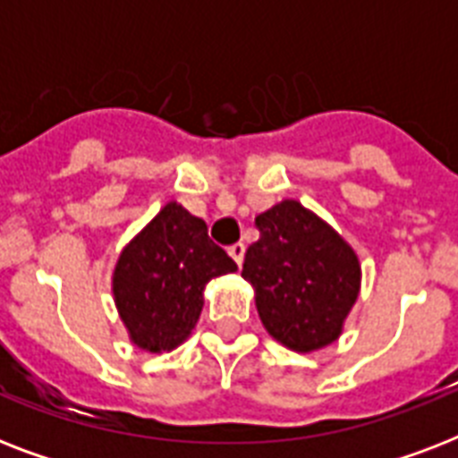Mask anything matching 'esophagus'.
<instances>
[{
  "mask_svg": "<svg viewBox=\"0 0 458 458\" xmlns=\"http://www.w3.org/2000/svg\"><path fill=\"white\" fill-rule=\"evenodd\" d=\"M228 254L233 259H235L237 266H242V261H244V244L242 242H235V244H233V247H228Z\"/></svg>",
  "mask_w": 458,
  "mask_h": 458,
  "instance_id": "1",
  "label": "esophagus"
}]
</instances>
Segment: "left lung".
Wrapping results in <instances>:
<instances>
[{"instance_id": "left-lung-1", "label": "left lung", "mask_w": 458, "mask_h": 458, "mask_svg": "<svg viewBox=\"0 0 458 458\" xmlns=\"http://www.w3.org/2000/svg\"><path fill=\"white\" fill-rule=\"evenodd\" d=\"M259 240L244 254L242 278L254 287L259 318L273 340L316 352L340 337L361 266L354 250L300 201L257 216Z\"/></svg>"}]
</instances>
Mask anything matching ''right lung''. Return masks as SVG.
Listing matches in <instances>:
<instances>
[{"instance_id": "1", "label": "right lung", "mask_w": 458, "mask_h": 458, "mask_svg": "<svg viewBox=\"0 0 458 458\" xmlns=\"http://www.w3.org/2000/svg\"><path fill=\"white\" fill-rule=\"evenodd\" d=\"M237 271V264L211 242L207 223L168 201L118 257L114 300L132 344L145 352H171L190 337L211 278Z\"/></svg>"}]
</instances>
